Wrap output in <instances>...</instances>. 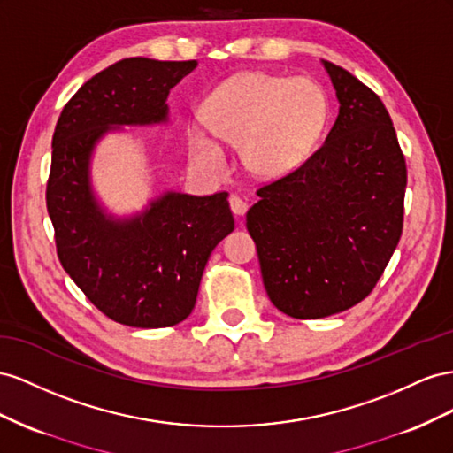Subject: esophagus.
I'll use <instances>...</instances> for the list:
<instances>
[{"instance_id":"esophagus-1","label":"esophagus","mask_w":453,"mask_h":453,"mask_svg":"<svg viewBox=\"0 0 453 453\" xmlns=\"http://www.w3.org/2000/svg\"><path fill=\"white\" fill-rule=\"evenodd\" d=\"M229 206H231V211H234V214H237V216H242L244 212H247V209H249L247 201H242L239 196H231Z\"/></svg>"}]
</instances>
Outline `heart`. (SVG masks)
I'll list each match as a JSON object with an SVG mask.
<instances>
[{
    "instance_id": "obj_1",
    "label": "heart",
    "mask_w": 453,
    "mask_h": 453,
    "mask_svg": "<svg viewBox=\"0 0 453 453\" xmlns=\"http://www.w3.org/2000/svg\"><path fill=\"white\" fill-rule=\"evenodd\" d=\"M204 127L189 128L193 153L219 157L211 136L242 144V159L262 176H280L313 151L326 121V98L303 77L244 72L216 87L203 106Z\"/></svg>"
}]
</instances>
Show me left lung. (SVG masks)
Wrapping results in <instances>:
<instances>
[{
    "instance_id": "left-lung-1",
    "label": "left lung",
    "mask_w": 453,
    "mask_h": 453,
    "mask_svg": "<svg viewBox=\"0 0 453 453\" xmlns=\"http://www.w3.org/2000/svg\"><path fill=\"white\" fill-rule=\"evenodd\" d=\"M340 113L317 151L256 189L247 214L264 287L279 311L322 319L363 302L403 235L406 161L389 111L325 62Z\"/></svg>"
}]
</instances>
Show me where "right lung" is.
<instances>
[{
  "label": "right lung",
  "mask_w": 453,
  "mask_h": 453,
  "mask_svg": "<svg viewBox=\"0 0 453 453\" xmlns=\"http://www.w3.org/2000/svg\"><path fill=\"white\" fill-rule=\"evenodd\" d=\"M196 66L123 58L83 83L55 127L45 199L58 260L87 300L125 326L188 319L211 252L235 227L227 191L166 193L131 222H111L90 196L88 157L108 125L165 121L171 88Z\"/></svg>",
  "instance_id": "obj_1"
}]
</instances>
